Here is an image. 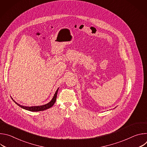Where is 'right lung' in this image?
<instances>
[{
	"label": "right lung",
	"instance_id": "1",
	"mask_svg": "<svg viewBox=\"0 0 147 147\" xmlns=\"http://www.w3.org/2000/svg\"><path fill=\"white\" fill-rule=\"evenodd\" d=\"M58 90L59 88H57V90H56V91L55 92V94H54V96L52 98V100L48 102V103L47 104H45L44 105H40V106H34V107H24V106H22L21 105L17 103L16 101H14L13 98H11V99H13V100L17 105L18 106H19L20 108H22L24 109H26L27 111H31V112H39V111H45L46 109H48L50 108H51L54 103H55L56 102V97H57V92H58Z\"/></svg>",
	"mask_w": 147,
	"mask_h": 147
}]
</instances>
